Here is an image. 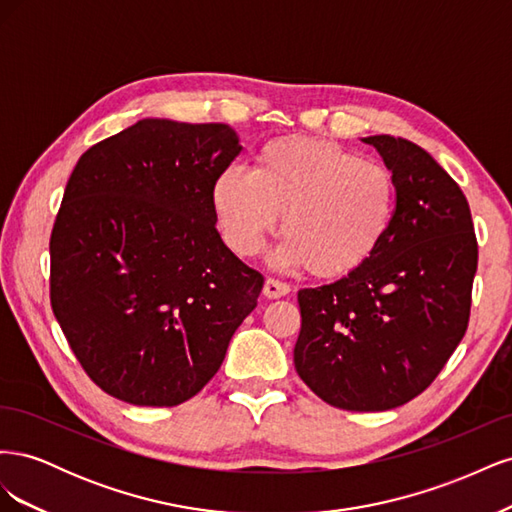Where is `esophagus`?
Returning a JSON list of instances; mask_svg holds the SVG:
<instances>
[{
	"label": "esophagus",
	"mask_w": 512,
	"mask_h": 512,
	"mask_svg": "<svg viewBox=\"0 0 512 512\" xmlns=\"http://www.w3.org/2000/svg\"><path fill=\"white\" fill-rule=\"evenodd\" d=\"M288 292H290V284H286V282L273 280V277H269V280L265 282V297H269V299H280V297H286Z\"/></svg>",
	"instance_id": "34e87169"
}]
</instances>
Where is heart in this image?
<instances>
[{"label":"heart","instance_id":"b5f03b06","mask_svg":"<svg viewBox=\"0 0 512 512\" xmlns=\"http://www.w3.org/2000/svg\"><path fill=\"white\" fill-rule=\"evenodd\" d=\"M211 209L239 256H254L284 213L277 262L339 277L363 267L391 235L399 185L391 168L342 145L280 136L258 149L252 170L226 168L213 179Z\"/></svg>","mask_w":512,"mask_h":512}]
</instances>
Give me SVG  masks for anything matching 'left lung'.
I'll return each mask as SVG.
<instances>
[{"mask_svg":"<svg viewBox=\"0 0 512 512\" xmlns=\"http://www.w3.org/2000/svg\"><path fill=\"white\" fill-rule=\"evenodd\" d=\"M399 185L380 250L342 280L299 290L294 367L327 404L382 412L421 395L466 335L478 262L472 213L425 149L367 136Z\"/></svg>","mask_w":512,"mask_h":512,"instance_id":"left-lung-1","label":"left lung"}]
</instances>
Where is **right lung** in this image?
<instances>
[{
	"instance_id": "1",
	"label": "right lung",
	"mask_w": 512,
	"mask_h": 512,
	"mask_svg": "<svg viewBox=\"0 0 512 512\" xmlns=\"http://www.w3.org/2000/svg\"><path fill=\"white\" fill-rule=\"evenodd\" d=\"M241 149L226 123L141 119L76 162L51 232V305L104 393L183 404L256 307L265 277L224 245L211 209Z\"/></svg>"
}]
</instances>
